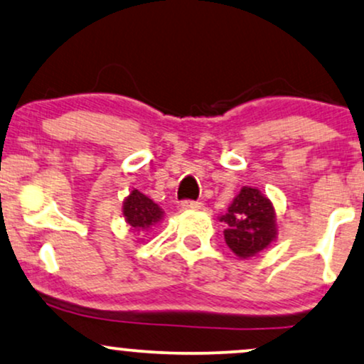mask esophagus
Returning <instances> with one entry per match:
<instances>
[{
	"label": "esophagus",
	"mask_w": 364,
	"mask_h": 364,
	"mask_svg": "<svg viewBox=\"0 0 364 364\" xmlns=\"http://www.w3.org/2000/svg\"><path fill=\"white\" fill-rule=\"evenodd\" d=\"M182 208L183 209H203V203H199V200H191V199H186L182 200Z\"/></svg>",
	"instance_id": "esophagus-1"
}]
</instances>
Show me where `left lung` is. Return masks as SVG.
<instances>
[{"mask_svg": "<svg viewBox=\"0 0 364 364\" xmlns=\"http://www.w3.org/2000/svg\"><path fill=\"white\" fill-rule=\"evenodd\" d=\"M221 221L226 245L240 258L253 257L275 240V210L258 189L243 187Z\"/></svg>", "mask_w": 364, "mask_h": 364, "instance_id": "8db88e82", "label": "left lung"}]
</instances>
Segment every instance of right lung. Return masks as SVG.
<instances>
[{
  "instance_id": "obj_1",
  "label": "right lung",
  "mask_w": 364,
  "mask_h": 364,
  "mask_svg": "<svg viewBox=\"0 0 364 364\" xmlns=\"http://www.w3.org/2000/svg\"><path fill=\"white\" fill-rule=\"evenodd\" d=\"M123 214L129 226L138 232L150 230L164 216L159 205L136 189L132 191V194L123 203Z\"/></svg>"
}]
</instances>
